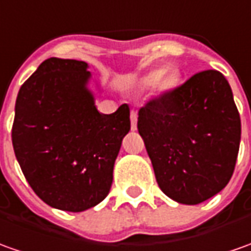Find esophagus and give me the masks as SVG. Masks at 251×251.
Wrapping results in <instances>:
<instances>
[{
    "label": "esophagus",
    "mask_w": 251,
    "mask_h": 251,
    "mask_svg": "<svg viewBox=\"0 0 251 251\" xmlns=\"http://www.w3.org/2000/svg\"><path fill=\"white\" fill-rule=\"evenodd\" d=\"M130 129L133 132L137 130V112L136 111L130 112Z\"/></svg>",
    "instance_id": "1"
}]
</instances>
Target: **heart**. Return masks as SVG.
Masks as SVG:
<instances>
[{
	"label": "heart",
	"mask_w": 251,
	"mask_h": 251,
	"mask_svg": "<svg viewBox=\"0 0 251 251\" xmlns=\"http://www.w3.org/2000/svg\"><path fill=\"white\" fill-rule=\"evenodd\" d=\"M139 86L140 89L155 88L158 95L168 96L180 86V74L176 70L154 68L144 76H141Z\"/></svg>",
	"instance_id": "1"
}]
</instances>
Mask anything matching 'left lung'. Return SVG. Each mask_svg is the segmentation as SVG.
Returning <instances> with one entry per match:
<instances>
[{"instance_id":"8db88e82","label":"left lung","mask_w":251,"mask_h":251,"mask_svg":"<svg viewBox=\"0 0 251 251\" xmlns=\"http://www.w3.org/2000/svg\"><path fill=\"white\" fill-rule=\"evenodd\" d=\"M159 188L183 204H198L226 188L240 144V117L226 76L207 70L139 111Z\"/></svg>"}]
</instances>
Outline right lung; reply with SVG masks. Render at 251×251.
Masks as SVG:
<instances>
[{
	"mask_svg": "<svg viewBox=\"0 0 251 251\" xmlns=\"http://www.w3.org/2000/svg\"><path fill=\"white\" fill-rule=\"evenodd\" d=\"M89 64L50 57L19 90L12 144L25 180L50 207L88 210L108 195L130 111L97 110ZM96 86L100 90L99 83Z\"/></svg>",
	"mask_w": 251,
	"mask_h": 251,
	"instance_id": "add662e5",
	"label": "right lung"
}]
</instances>
